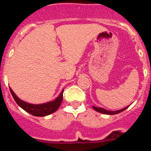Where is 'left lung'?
Instances as JSON below:
<instances>
[{"mask_svg":"<svg viewBox=\"0 0 151 151\" xmlns=\"http://www.w3.org/2000/svg\"><path fill=\"white\" fill-rule=\"evenodd\" d=\"M128 107H129V106H126V107H124L123 109H119V110L110 111V110H107V109H104V108H102V107H97V106H93V109H95L96 112H100V113H102V114H106V115H116V114H118V113H120V112L124 111L125 109H127Z\"/></svg>","mask_w":151,"mask_h":151,"instance_id":"1","label":"left lung"}]
</instances>
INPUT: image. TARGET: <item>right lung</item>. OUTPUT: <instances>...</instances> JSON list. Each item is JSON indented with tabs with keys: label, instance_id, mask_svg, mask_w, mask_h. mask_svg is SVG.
<instances>
[{
	"label": "right lung",
	"instance_id": "right-lung-1",
	"mask_svg": "<svg viewBox=\"0 0 151 151\" xmlns=\"http://www.w3.org/2000/svg\"><path fill=\"white\" fill-rule=\"evenodd\" d=\"M9 89L12 93V96H13L14 99L16 101V103L20 106L22 109L26 111L28 113L31 114L32 115L37 117H42V116H47V115H50V114L53 113L55 112L59 106H60L62 101H63V90H62L61 93L59 94L58 96L55 99V100L49 102L44 103V104H30V103L25 102L23 100L20 99L18 98L17 96L14 93L12 88L9 87Z\"/></svg>",
	"mask_w": 151,
	"mask_h": 151
}]
</instances>
